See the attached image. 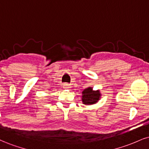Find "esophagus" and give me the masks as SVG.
I'll list each match as a JSON object with an SVG mask.
<instances>
[{
  "instance_id": "1",
  "label": "esophagus",
  "mask_w": 149,
  "mask_h": 149,
  "mask_svg": "<svg viewBox=\"0 0 149 149\" xmlns=\"http://www.w3.org/2000/svg\"><path fill=\"white\" fill-rule=\"evenodd\" d=\"M64 88L66 89H69L70 88V85L69 84V83H64Z\"/></svg>"
}]
</instances>
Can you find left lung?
Here are the masks:
<instances>
[{"label": "left lung", "mask_w": 149, "mask_h": 149, "mask_svg": "<svg viewBox=\"0 0 149 149\" xmlns=\"http://www.w3.org/2000/svg\"><path fill=\"white\" fill-rule=\"evenodd\" d=\"M100 93L99 90L97 91H93L91 88H88L85 89L83 91V104H93L100 100Z\"/></svg>", "instance_id": "8db88e82"}]
</instances>
